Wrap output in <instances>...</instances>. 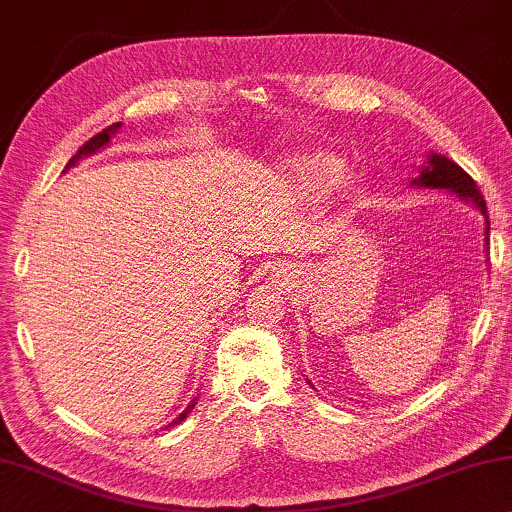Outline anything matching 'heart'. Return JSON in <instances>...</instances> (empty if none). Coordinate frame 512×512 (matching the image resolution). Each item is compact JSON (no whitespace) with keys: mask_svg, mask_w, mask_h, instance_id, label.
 Returning <instances> with one entry per match:
<instances>
[{"mask_svg":"<svg viewBox=\"0 0 512 512\" xmlns=\"http://www.w3.org/2000/svg\"><path fill=\"white\" fill-rule=\"evenodd\" d=\"M346 170V161L335 152L316 150L303 157L294 159L291 164V175L294 182L305 196H321L330 191L339 180H342Z\"/></svg>","mask_w":512,"mask_h":512,"instance_id":"obj_1","label":"heart"}]
</instances>
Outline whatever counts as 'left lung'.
I'll return each instance as SVG.
<instances>
[{"label": "left lung", "mask_w": 512, "mask_h": 512, "mask_svg": "<svg viewBox=\"0 0 512 512\" xmlns=\"http://www.w3.org/2000/svg\"><path fill=\"white\" fill-rule=\"evenodd\" d=\"M415 184L431 186V189H449L456 193L458 198L472 202V205H476V209H481V214L485 216V225H488L485 230L490 234V216H488V207H485L481 191H478V186L472 177H469L458 164H453L451 159L440 157V154H431V157H428V166H424V170H421V175L417 177ZM488 234H485V241H490Z\"/></svg>", "instance_id": "left-lung-1"}]
</instances>
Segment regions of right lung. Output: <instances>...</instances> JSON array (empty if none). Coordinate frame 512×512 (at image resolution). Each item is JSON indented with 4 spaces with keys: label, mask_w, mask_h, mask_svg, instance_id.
<instances>
[{
    "label": "right lung",
    "mask_w": 512,
    "mask_h": 512,
    "mask_svg": "<svg viewBox=\"0 0 512 512\" xmlns=\"http://www.w3.org/2000/svg\"><path fill=\"white\" fill-rule=\"evenodd\" d=\"M120 127V123H113V125H109L107 129H102V132L100 134H95L93 136V139H88L84 145H81V148L77 150V154H75V157H72L70 161H68V166L66 168H70V166H75L77 164V161L81 159V157H86V154H93L95 150H100V148H104V145H107L109 143V139H111V134L113 132H116V129ZM193 405H196V399H193L191 401V405H189V408H186L184 412H182V415L180 417H177L175 421H173V424H180V421H184L186 417H189V412L193 410Z\"/></svg>",
    "instance_id": "right-lung-1"
}]
</instances>
